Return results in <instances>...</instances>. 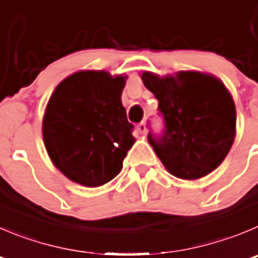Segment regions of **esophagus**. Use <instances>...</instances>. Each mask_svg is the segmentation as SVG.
<instances>
[{
	"mask_svg": "<svg viewBox=\"0 0 258 258\" xmlns=\"http://www.w3.org/2000/svg\"><path fill=\"white\" fill-rule=\"evenodd\" d=\"M137 131H138L141 134H146L147 133V125H146V122H141V124H139L138 126H137Z\"/></svg>",
	"mask_w": 258,
	"mask_h": 258,
	"instance_id": "esophagus-1",
	"label": "esophagus"
}]
</instances>
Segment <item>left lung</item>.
Instances as JSON below:
<instances>
[{"label": "left lung", "instance_id": "obj_1", "mask_svg": "<svg viewBox=\"0 0 258 258\" xmlns=\"http://www.w3.org/2000/svg\"><path fill=\"white\" fill-rule=\"evenodd\" d=\"M141 77L163 115V133L149 132L148 142L164 167L182 180L209 175L229 153L235 137V105L224 83L198 71L164 77L146 71Z\"/></svg>", "mask_w": 258, "mask_h": 258}]
</instances>
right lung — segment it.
<instances>
[{"instance_id": "1", "label": "right lung", "mask_w": 258, "mask_h": 258, "mask_svg": "<svg viewBox=\"0 0 258 258\" xmlns=\"http://www.w3.org/2000/svg\"><path fill=\"white\" fill-rule=\"evenodd\" d=\"M126 78L80 71L51 94L43 117L44 146L54 166L73 182L97 187L121 171L136 142L121 104Z\"/></svg>"}]
</instances>
